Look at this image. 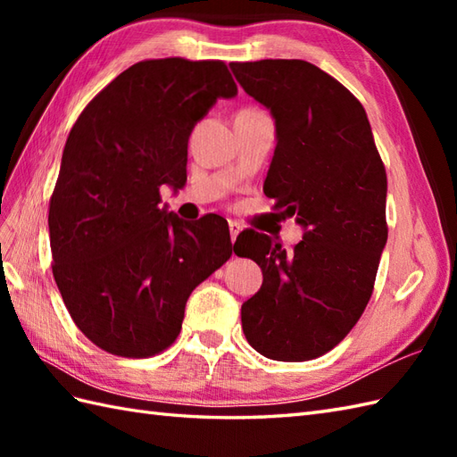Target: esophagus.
I'll return each instance as SVG.
<instances>
[{"label": "esophagus", "instance_id": "esophagus-1", "mask_svg": "<svg viewBox=\"0 0 457 457\" xmlns=\"http://www.w3.org/2000/svg\"><path fill=\"white\" fill-rule=\"evenodd\" d=\"M239 231H241V226H239V223L229 220V236H231V241H234V244H236V239H237V234H239Z\"/></svg>", "mask_w": 457, "mask_h": 457}]
</instances>
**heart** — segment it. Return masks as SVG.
<instances>
[{
  "instance_id": "heart-1",
  "label": "heart",
  "mask_w": 457,
  "mask_h": 457,
  "mask_svg": "<svg viewBox=\"0 0 457 457\" xmlns=\"http://www.w3.org/2000/svg\"><path fill=\"white\" fill-rule=\"evenodd\" d=\"M247 110H255V108H247Z\"/></svg>"
}]
</instances>
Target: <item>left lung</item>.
I'll list each match as a JSON object with an SVG mask.
<instances>
[{
	"label": "left lung",
	"instance_id": "8db88e82",
	"mask_svg": "<svg viewBox=\"0 0 457 457\" xmlns=\"http://www.w3.org/2000/svg\"><path fill=\"white\" fill-rule=\"evenodd\" d=\"M229 66L275 118L263 192L306 229L290 251L253 231L260 244L249 259L263 285L241 306V326L261 355L308 361L342 342L373 295L389 234L385 164L363 105L318 66L296 58ZM237 240L236 253H245L253 236Z\"/></svg>",
	"mask_w": 457,
	"mask_h": 457
}]
</instances>
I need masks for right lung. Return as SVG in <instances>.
<instances>
[{"label": "right lung", "mask_w": 457, "mask_h": 457, "mask_svg": "<svg viewBox=\"0 0 457 457\" xmlns=\"http://www.w3.org/2000/svg\"><path fill=\"white\" fill-rule=\"evenodd\" d=\"M237 86L223 61L149 58L86 105L48 204L53 275L68 314L104 352L151 357L180 334L190 293L231 257L228 221L162 210L187 182L188 137Z\"/></svg>", "instance_id": "right-lung-1"}]
</instances>
